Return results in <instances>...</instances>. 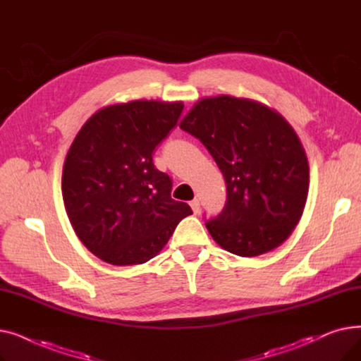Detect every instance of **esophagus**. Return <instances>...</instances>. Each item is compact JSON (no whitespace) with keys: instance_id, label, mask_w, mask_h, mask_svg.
I'll use <instances>...</instances> for the list:
<instances>
[{"instance_id":"obj_1","label":"esophagus","mask_w":361,"mask_h":361,"mask_svg":"<svg viewBox=\"0 0 361 361\" xmlns=\"http://www.w3.org/2000/svg\"><path fill=\"white\" fill-rule=\"evenodd\" d=\"M190 206H192V211H193L195 214H199V212H200V202H199L197 199L192 200V202H190Z\"/></svg>"}]
</instances>
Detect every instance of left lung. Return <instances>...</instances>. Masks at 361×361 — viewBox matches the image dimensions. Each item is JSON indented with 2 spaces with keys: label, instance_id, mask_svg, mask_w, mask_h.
<instances>
[{
  "label": "left lung",
  "instance_id": "1",
  "mask_svg": "<svg viewBox=\"0 0 361 361\" xmlns=\"http://www.w3.org/2000/svg\"><path fill=\"white\" fill-rule=\"evenodd\" d=\"M180 128L204 145L225 178L226 203L206 222L221 247L253 257L286 241L309 193L307 157L288 121L260 102L221 94L196 102Z\"/></svg>",
  "mask_w": 361,
  "mask_h": 361
}]
</instances>
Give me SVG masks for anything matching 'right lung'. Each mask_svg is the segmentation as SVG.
I'll return each instance as SVG.
<instances>
[{"label":"right lung","instance_id":"add662e5","mask_svg":"<svg viewBox=\"0 0 361 361\" xmlns=\"http://www.w3.org/2000/svg\"><path fill=\"white\" fill-rule=\"evenodd\" d=\"M183 102L109 105L83 124L63 168V200L74 233L106 263L155 257L190 206L171 199L169 176L152 162L181 116Z\"/></svg>","mask_w":361,"mask_h":361}]
</instances>
